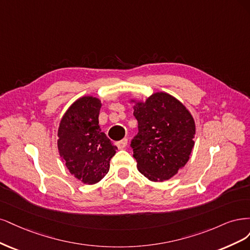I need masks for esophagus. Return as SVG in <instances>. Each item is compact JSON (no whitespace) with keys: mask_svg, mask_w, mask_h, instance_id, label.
Masks as SVG:
<instances>
[{"mask_svg":"<svg viewBox=\"0 0 250 250\" xmlns=\"http://www.w3.org/2000/svg\"><path fill=\"white\" fill-rule=\"evenodd\" d=\"M126 144H127V139H126V138H125V139H123V140H120V141L116 142V146H118V148H124V147H125Z\"/></svg>","mask_w":250,"mask_h":250,"instance_id":"obj_1","label":"esophagus"}]
</instances>
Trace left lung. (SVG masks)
<instances>
[{
  "instance_id": "left-lung-1",
  "label": "left lung",
  "mask_w": 250,
  "mask_h": 250,
  "mask_svg": "<svg viewBox=\"0 0 250 250\" xmlns=\"http://www.w3.org/2000/svg\"><path fill=\"white\" fill-rule=\"evenodd\" d=\"M138 134L131 141L137 167L152 182L169 180L186 165L194 146L195 124L190 112L170 94L157 92L136 103Z\"/></svg>"
}]
</instances>
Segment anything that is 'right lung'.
I'll return each instance as SVG.
<instances>
[{"label": "right lung", "mask_w": 250, "mask_h": 250, "mask_svg": "<svg viewBox=\"0 0 250 250\" xmlns=\"http://www.w3.org/2000/svg\"><path fill=\"white\" fill-rule=\"evenodd\" d=\"M101 101L83 96L71 104L58 130V149L69 172L85 184L100 182L109 171L117 147L99 125Z\"/></svg>", "instance_id": "add662e5"}]
</instances>
